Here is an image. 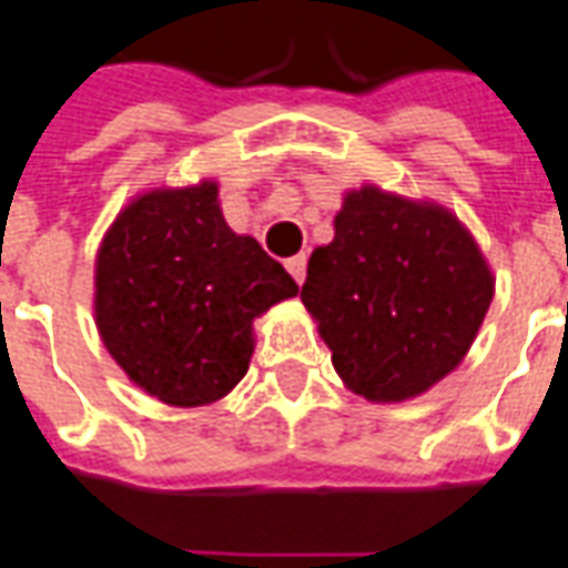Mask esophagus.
Returning <instances> with one entry per match:
<instances>
[{
    "label": "esophagus",
    "mask_w": 568,
    "mask_h": 568,
    "mask_svg": "<svg viewBox=\"0 0 568 568\" xmlns=\"http://www.w3.org/2000/svg\"><path fill=\"white\" fill-rule=\"evenodd\" d=\"M285 271L292 273V280H295L297 285L304 283V273H307V255H295L285 261Z\"/></svg>",
    "instance_id": "34e87169"
}]
</instances>
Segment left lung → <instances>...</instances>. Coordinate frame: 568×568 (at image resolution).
Returning a JSON list of instances; mask_svg holds the SVG:
<instances>
[{
  "mask_svg": "<svg viewBox=\"0 0 568 568\" xmlns=\"http://www.w3.org/2000/svg\"><path fill=\"white\" fill-rule=\"evenodd\" d=\"M491 292L489 264L452 212L363 187L311 255L301 301L353 394L399 403L462 363Z\"/></svg>",
  "mask_w": 568,
  "mask_h": 568,
  "instance_id": "8db88e82",
  "label": "left lung"
}]
</instances>
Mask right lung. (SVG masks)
Instances as JSON below:
<instances>
[{
  "label": "right lung",
  "mask_w": 568,
  "mask_h": 568,
  "mask_svg": "<svg viewBox=\"0 0 568 568\" xmlns=\"http://www.w3.org/2000/svg\"><path fill=\"white\" fill-rule=\"evenodd\" d=\"M295 295L283 264L227 227L215 181L129 202L94 267L104 347L169 406L227 396L248 372L252 320Z\"/></svg>",
  "instance_id": "obj_1"
}]
</instances>
